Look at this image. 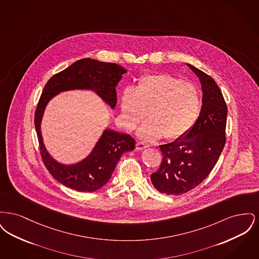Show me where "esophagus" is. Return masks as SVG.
Wrapping results in <instances>:
<instances>
[{
	"mask_svg": "<svg viewBox=\"0 0 259 259\" xmlns=\"http://www.w3.org/2000/svg\"><path fill=\"white\" fill-rule=\"evenodd\" d=\"M148 145H146V144H145V143H143V142H137V144H136V148H137V149H139V150L148 148Z\"/></svg>",
	"mask_w": 259,
	"mask_h": 259,
	"instance_id": "34e87169",
	"label": "esophagus"
}]
</instances>
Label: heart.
Returning <instances> with one entry per match:
<instances>
[{
	"label": "heart",
	"instance_id": "1",
	"mask_svg": "<svg viewBox=\"0 0 259 259\" xmlns=\"http://www.w3.org/2000/svg\"><path fill=\"white\" fill-rule=\"evenodd\" d=\"M197 87L171 74H148L136 88L128 87L121 97V116L132 130L146 116L149 120L140 129V136L152 141L164 136L175 140L185 136L197 121L201 111Z\"/></svg>",
	"mask_w": 259,
	"mask_h": 259
}]
</instances>
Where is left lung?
<instances>
[{
	"mask_svg": "<svg viewBox=\"0 0 259 259\" xmlns=\"http://www.w3.org/2000/svg\"><path fill=\"white\" fill-rule=\"evenodd\" d=\"M187 66L202 83L203 106L186 135L160 146L159 169L150 176L153 186L168 195H182L200 185L211 172L225 146L227 106L215 81L194 66Z\"/></svg>",
	"mask_w": 259,
	"mask_h": 259,
	"instance_id": "8db88e82",
	"label": "left lung"
}]
</instances>
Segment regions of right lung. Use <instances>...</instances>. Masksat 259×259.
Returning <instances> with one entry per match:
<instances>
[{"label":"right lung","mask_w":259,"mask_h":259,"mask_svg":"<svg viewBox=\"0 0 259 259\" xmlns=\"http://www.w3.org/2000/svg\"><path fill=\"white\" fill-rule=\"evenodd\" d=\"M125 73L126 70L119 65L85 58L51 76L44 87L35 111L39 152L48 171L62 185L80 192H92L101 188L111 179L121 155L135 148V140L128 134L105 130L87 159L75 165H62L48 153L40 134V120L48 102L58 92L85 88L95 90L114 108L117 102L115 87Z\"/></svg>","instance_id":"right-lung-1"}]
</instances>
